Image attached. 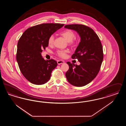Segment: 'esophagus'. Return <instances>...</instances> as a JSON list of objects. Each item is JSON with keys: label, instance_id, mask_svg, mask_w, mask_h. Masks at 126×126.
I'll return each mask as SVG.
<instances>
[{"label": "esophagus", "instance_id": "34e87169", "mask_svg": "<svg viewBox=\"0 0 126 126\" xmlns=\"http://www.w3.org/2000/svg\"><path fill=\"white\" fill-rule=\"evenodd\" d=\"M64 62H65V61H63V60H58V61H57V63H58V65H60L61 64H63V63H64Z\"/></svg>", "mask_w": 126, "mask_h": 126}]
</instances>
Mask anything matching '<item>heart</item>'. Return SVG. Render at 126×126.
I'll use <instances>...</instances> for the list:
<instances>
[{
    "label": "heart",
    "mask_w": 126,
    "mask_h": 126,
    "mask_svg": "<svg viewBox=\"0 0 126 126\" xmlns=\"http://www.w3.org/2000/svg\"><path fill=\"white\" fill-rule=\"evenodd\" d=\"M60 34L61 36H63L66 39L67 42H68L69 44L71 45L75 44V42L73 41L74 38L75 37V33L72 30L70 29L64 30L61 32ZM54 36L53 35L49 36L48 39V45L49 46L52 45L54 42ZM67 52H68V50H60L58 51L57 54L59 56L64 58L66 57V54Z\"/></svg>",
    "instance_id": "heart-1"
}]
</instances>
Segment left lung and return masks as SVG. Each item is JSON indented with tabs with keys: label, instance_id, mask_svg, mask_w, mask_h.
<instances>
[{
	"label": "left lung",
	"instance_id": "1",
	"mask_svg": "<svg viewBox=\"0 0 126 126\" xmlns=\"http://www.w3.org/2000/svg\"><path fill=\"white\" fill-rule=\"evenodd\" d=\"M74 30L80 37V42L72 58L78 59L79 65L66 63L69 69L66 73L68 82L76 86H83L92 82L99 72L103 59L102 43L98 35L90 27L83 24H69L64 27Z\"/></svg>",
	"mask_w": 126,
	"mask_h": 126
}]
</instances>
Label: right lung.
Wrapping results in <instances>:
<instances>
[{
  "instance_id": "obj_1",
  "label": "right lung",
  "mask_w": 126,
  "mask_h": 126,
  "mask_svg": "<svg viewBox=\"0 0 126 126\" xmlns=\"http://www.w3.org/2000/svg\"><path fill=\"white\" fill-rule=\"evenodd\" d=\"M64 26L60 24H43L26 30L18 41L16 60L21 72L32 84L41 85L50 79L58 65L54 60H45L42 49L48 46V37Z\"/></svg>"
}]
</instances>
